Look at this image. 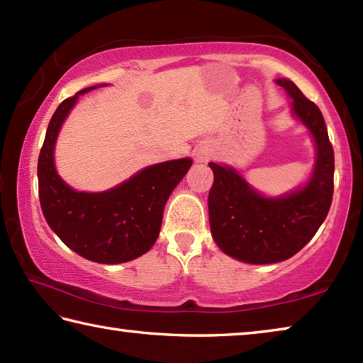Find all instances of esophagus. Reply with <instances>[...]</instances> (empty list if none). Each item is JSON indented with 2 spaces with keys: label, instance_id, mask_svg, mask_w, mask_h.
<instances>
[{
  "label": "esophagus",
  "instance_id": "esophagus-1",
  "mask_svg": "<svg viewBox=\"0 0 363 363\" xmlns=\"http://www.w3.org/2000/svg\"><path fill=\"white\" fill-rule=\"evenodd\" d=\"M208 155H210V152H208V149H205V147H203V149L196 150L195 158H196V162H206Z\"/></svg>",
  "mask_w": 363,
  "mask_h": 363
}]
</instances>
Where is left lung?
I'll list each match as a JSON object with an SVG mask.
<instances>
[{"mask_svg":"<svg viewBox=\"0 0 363 363\" xmlns=\"http://www.w3.org/2000/svg\"><path fill=\"white\" fill-rule=\"evenodd\" d=\"M275 83L291 99V113L311 133L315 162L304 184L264 195L229 164L208 163L214 182L208 195L213 240L227 256L248 264L281 262L304 248L327 218L333 199L335 155L323 115L288 78Z\"/></svg>","mask_w":363,"mask_h":363,"instance_id":"left-lung-1","label":"left lung"}]
</instances>
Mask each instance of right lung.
<instances>
[{
    "mask_svg": "<svg viewBox=\"0 0 363 363\" xmlns=\"http://www.w3.org/2000/svg\"><path fill=\"white\" fill-rule=\"evenodd\" d=\"M101 86L65 99L49 121L38 158L40 203L52 232L77 255L99 264H121L145 255L157 242L164 205L192 167V158L150 164L102 192L70 187L54 162L57 136L79 96Z\"/></svg>",
    "mask_w": 363,
    "mask_h": 363,
    "instance_id": "add662e5",
    "label": "right lung"
}]
</instances>
